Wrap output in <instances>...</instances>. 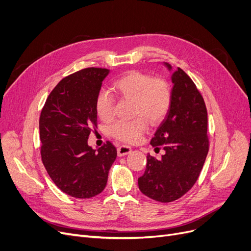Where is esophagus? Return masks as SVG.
<instances>
[{
  "label": "esophagus",
  "mask_w": 251,
  "mask_h": 251,
  "mask_svg": "<svg viewBox=\"0 0 251 251\" xmlns=\"http://www.w3.org/2000/svg\"><path fill=\"white\" fill-rule=\"evenodd\" d=\"M131 151H132V148L126 146V145H120L117 148V154H118V156L126 155L128 153H131Z\"/></svg>",
  "instance_id": "esophagus-1"
}]
</instances>
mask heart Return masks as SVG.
Instances as JSON below:
<instances>
[{"label": "heart", "mask_w": 251, "mask_h": 251, "mask_svg": "<svg viewBox=\"0 0 251 251\" xmlns=\"http://www.w3.org/2000/svg\"><path fill=\"white\" fill-rule=\"evenodd\" d=\"M114 91L125 99H133L132 120H118L109 127L113 138L125 143H137L148 127L147 119L158 124L167 116L172 103L171 86L163 78H153L144 72L129 71L113 82ZM96 112L103 122L114 115L115 100L108 91L102 89L96 98Z\"/></svg>", "instance_id": "heart-1"}]
</instances>
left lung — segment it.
<instances>
[{"instance_id":"1","label":"left lung","mask_w":251,"mask_h":251,"mask_svg":"<svg viewBox=\"0 0 251 251\" xmlns=\"http://www.w3.org/2000/svg\"><path fill=\"white\" fill-rule=\"evenodd\" d=\"M164 65L171 71V65ZM171 79V107L150 141L157 149L163 146L165 154L160 159L148 154L145 172L138 179L141 193L162 203L175 201L194 186L209 150L202 95L182 69L178 68Z\"/></svg>"}]
</instances>
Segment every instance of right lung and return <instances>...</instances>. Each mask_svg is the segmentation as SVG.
Listing matches in <instances>:
<instances>
[{"mask_svg": "<svg viewBox=\"0 0 251 251\" xmlns=\"http://www.w3.org/2000/svg\"><path fill=\"white\" fill-rule=\"evenodd\" d=\"M109 72L87 68L65 77L48 96L40 115L43 165L54 184L74 198L101 194L117 155L109 141L99 149L87 144L97 126L96 98Z\"/></svg>", "mask_w": 251, "mask_h": 251, "instance_id": "obj_1", "label": "right lung"}]
</instances>
